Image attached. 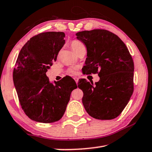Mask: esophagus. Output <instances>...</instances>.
Masks as SVG:
<instances>
[{
    "mask_svg": "<svg viewBox=\"0 0 152 152\" xmlns=\"http://www.w3.org/2000/svg\"><path fill=\"white\" fill-rule=\"evenodd\" d=\"M74 80H75V82H76V84H78V78H77V77H74Z\"/></svg>",
    "mask_w": 152,
    "mask_h": 152,
    "instance_id": "obj_1",
    "label": "esophagus"
}]
</instances>
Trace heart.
<instances>
[{"label": "heart", "mask_w": 152, "mask_h": 152, "mask_svg": "<svg viewBox=\"0 0 152 152\" xmlns=\"http://www.w3.org/2000/svg\"><path fill=\"white\" fill-rule=\"evenodd\" d=\"M71 48L72 50L75 51V52L78 54V53L81 51L82 50H84L86 49L85 46L82 43V42H80L78 40H74L71 42ZM67 73L70 75H74V74H76V68H69L68 71H67Z\"/></svg>", "instance_id": "1"}]
</instances>
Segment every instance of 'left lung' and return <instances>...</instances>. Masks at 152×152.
<instances>
[{
    "label": "left lung",
    "mask_w": 152,
    "mask_h": 152,
    "mask_svg": "<svg viewBox=\"0 0 152 152\" xmlns=\"http://www.w3.org/2000/svg\"><path fill=\"white\" fill-rule=\"evenodd\" d=\"M77 39L87 49L82 72L98 74L99 82L91 84L81 79L82 103L88 114L100 120L117 117L133 92L134 64L127 46L117 35L105 29L83 31Z\"/></svg>",
    "instance_id": "8db88e82"
}]
</instances>
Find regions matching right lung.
Listing matches in <instances>:
<instances>
[{
  "mask_svg": "<svg viewBox=\"0 0 152 152\" xmlns=\"http://www.w3.org/2000/svg\"><path fill=\"white\" fill-rule=\"evenodd\" d=\"M63 32H44L33 36L18 56L13 82L22 109L35 121L50 123L60 120L66 111L70 94L77 88L72 78L50 83L48 69L57 60L65 43Z\"/></svg>",
  "mask_w": 152,
  "mask_h": 152,
  "instance_id": "right-lung-1",
  "label": "right lung"
}]
</instances>
